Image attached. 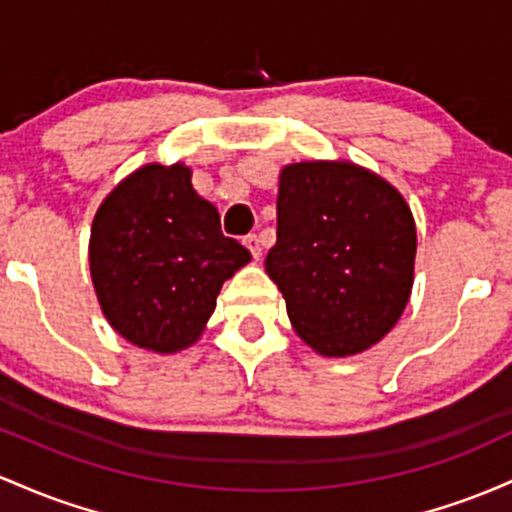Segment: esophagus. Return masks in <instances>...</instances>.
<instances>
[{"label":"esophagus","mask_w":512,"mask_h":512,"mask_svg":"<svg viewBox=\"0 0 512 512\" xmlns=\"http://www.w3.org/2000/svg\"><path fill=\"white\" fill-rule=\"evenodd\" d=\"M244 246L251 251V256H254V258L261 256V241H258L256 234H246Z\"/></svg>","instance_id":"34e87169"}]
</instances>
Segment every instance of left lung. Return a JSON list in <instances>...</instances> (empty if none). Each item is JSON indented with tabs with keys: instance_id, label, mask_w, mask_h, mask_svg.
Masks as SVG:
<instances>
[{
	"instance_id": "1",
	"label": "left lung",
	"mask_w": 512,
	"mask_h": 512,
	"mask_svg": "<svg viewBox=\"0 0 512 512\" xmlns=\"http://www.w3.org/2000/svg\"><path fill=\"white\" fill-rule=\"evenodd\" d=\"M275 234L266 273L307 346L343 358L392 331L416 261L411 208L392 183L350 162L287 164Z\"/></svg>"
}]
</instances>
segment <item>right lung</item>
<instances>
[{"label": "right lung", "mask_w": 512, "mask_h": 512, "mask_svg": "<svg viewBox=\"0 0 512 512\" xmlns=\"http://www.w3.org/2000/svg\"><path fill=\"white\" fill-rule=\"evenodd\" d=\"M251 261L220 229L183 164H145L106 195L89 239L103 317L132 346L179 353L215 312L227 278Z\"/></svg>", "instance_id": "add662e5"}]
</instances>
